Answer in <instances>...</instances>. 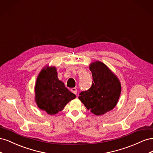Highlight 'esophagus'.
Instances as JSON below:
<instances>
[{
  "mask_svg": "<svg viewBox=\"0 0 153 153\" xmlns=\"http://www.w3.org/2000/svg\"><path fill=\"white\" fill-rule=\"evenodd\" d=\"M71 92H73V93L74 94H77V89H76V88H72L71 89Z\"/></svg>",
  "mask_w": 153,
  "mask_h": 153,
  "instance_id": "esophagus-1",
  "label": "esophagus"
}]
</instances>
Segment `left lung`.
<instances>
[{"label": "left lung", "instance_id": "obj_1", "mask_svg": "<svg viewBox=\"0 0 153 153\" xmlns=\"http://www.w3.org/2000/svg\"><path fill=\"white\" fill-rule=\"evenodd\" d=\"M89 69L93 80L92 85L89 89L82 91L78 98L92 113L103 115L117 105L121 92V83L103 62H92Z\"/></svg>", "mask_w": 153, "mask_h": 153}]
</instances>
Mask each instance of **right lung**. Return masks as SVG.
<instances>
[{
	"mask_svg": "<svg viewBox=\"0 0 153 153\" xmlns=\"http://www.w3.org/2000/svg\"><path fill=\"white\" fill-rule=\"evenodd\" d=\"M75 98V94L59 80L55 67L47 66L41 71L35 85V101L41 110L55 115Z\"/></svg>",
	"mask_w": 153,
	"mask_h": 153,
	"instance_id": "1",
	"label": "right lung"
}]
</instances>
